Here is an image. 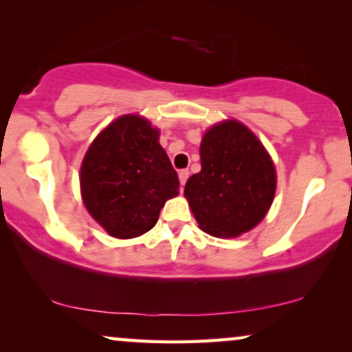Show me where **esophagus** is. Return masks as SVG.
Listing matches in <instances>:
<instances>
[{"mask_svg":"<svg viewBox=\"0 0 352 352\" xmlns=\"http://www.w3.org/2000/svg\"><path fill=\"white\" fill-rule=\"evenodd\" d=\"M190 177V172L188 170H180L179 172V180H180V185L184 186L186 184V180H188Z\"/></svg>","mask_w":352,"mask_h":352,"instance_id":"obj_1","label":"esophagus"}]
</instances>
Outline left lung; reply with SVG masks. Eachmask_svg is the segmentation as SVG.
<instances>
[{
    "label": "left lung",
    "mask_w": 352,
    "mask_h": 352,
    "mask_svg": "<svg viewBox=\"0 0 352 352\" xmlns=\"http://www.w3.org/2000/svg\"><path fill=\"white\" fill-rule=\"evenodd\" d=\"M201 172L185 185L199 228L217 238L250 232L270 209L277 173L264 144L246 125L223 120L204 133Z\"/></svg>",
    "instance_id": "left-lung-1"
}]
</instances>
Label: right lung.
<instances>
[{"mask_svg":"<svg viewBox=\"0 0 352 352\" xmlns=\"http://www.w3.org/2000/svg\"><path fill=\"white\" fill-rule=\"evenodd\" d=\"M179 186V175L159 144V130L137 114L111 122L93 140L80 167L83 204L120 240L151 230Z\"/></svg>","mask_w":352,"mask_h":352,"instance_id":"obj_1","label":"right lung"}]
</instances>
